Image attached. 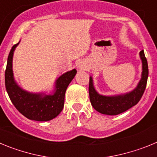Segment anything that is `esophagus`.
Returning a JSON list of instances; mask_svg holds the SVG:
<instances>
[{"instance_id":"esophagus-1","label":"esophagus","mask_w":157,"mask_h":157,"mask_svg":"<svg viewBox=\"0 0 157 157\" xmlns=\"http://www.w3.org/2000/svg\"><path fill=\"white\" fill-rule=\"evenodd\" d=\"M85 66L82 64H80L79 66H78V69H80V70H85Z\"/></svg>"}]
</instances>
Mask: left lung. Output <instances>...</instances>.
<instances>
[{"instance_id": "1", "label": "left lung", "mask_w": 157, "mask_h": 157, "mask_svg": "<svg viewBox=\"0 0 157 157\" xmlns=\"http://www.w3.org/2000/svg\"><path fill=\"white\" fill-rule=\"evenodd\" d=\"M139 55L142 62L141 78L136 88L130 92L115 96L101 95L94 88L93 78L91 76L90 77V84H89L90 100L91 105L95 110L101 114L116 116L122 112H126L138 103V101L141 100L145 92L147 79L149 76L148 63L144 53V50H141Z\"/></svg>"}]
</instances>
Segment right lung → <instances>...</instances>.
Instances as JSON below:
<instances>
[{"label":"right lung","mask_w":157,"mask_h":157,"mask_svg":"<svg viewBox=\"0 0 157 157\" xmlns=\"http://www.w3.org/2000/svg\"><path fill=\"white\" fill-rule=\"evenodd\" d=\"M19 43L12 46L8 57L5 75L7 93L16 109L29 120L35 121L52 120L63 110L65 92L77 71L73 69L59 76L56 80L55 89L52 94L27 92L18 86L12 71L13 53Z\"/></svg>","instance_id":"right-lung-1"}]
</instances>
